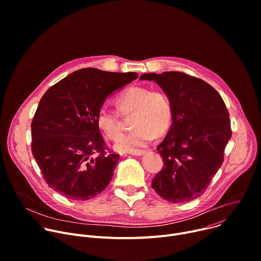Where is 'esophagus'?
Returning <instances> with one entry per match:
<instances>
[{
  "instance_id": "obj_1",
  "label": "esophagus",
  "mask_w": 261,
  "mask_h": 261,
  "mask_svg": "<svg viewBox=\"0 0 261 261\" xmlns=\"http://www.w3.org/2000/svg\"><path fill=\"white\" fill-rule=\"evenodd\" d=\"M145 152H146L145 149H135V150L130 151L129 153H131V154H133V155H141V154H143V153H145Z\"/></svg>"
}]
</instances>
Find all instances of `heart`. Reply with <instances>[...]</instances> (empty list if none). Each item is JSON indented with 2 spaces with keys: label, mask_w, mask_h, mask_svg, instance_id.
<instances>
[{
  "label": "heart",
  "mask_w": 261,
  "mask_h": 261,
  "mask_svg": "<svg viewBox=\"0 0 261 261\" xmlns=\"http://www.w3.org/2000/svg\"><path fill=\"white\" fill-rule=\"evenodd\" d=\"M116 105L118 112L123 116L133 113L131 118L133 130L121 137L116 144L118 150L132 151L143 146L153 138L154 134H164L171 126L172 103L163 90L131 86L116 98ZM96 122L109 140H118L123 132L119 114L110 109L101 108L97 113Z\"/></svg>",
  "instance_id": "obj_1"
}]
</instances>
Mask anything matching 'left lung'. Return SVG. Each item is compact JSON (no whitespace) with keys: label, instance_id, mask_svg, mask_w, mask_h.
Returning <instances> with one entry per match:
<instances>
[{"label":"left lung","instance_id":"1","mask_svg":"<svg viewBox=\"0 0 261 261\" xmlns=\"http://www.w3.org/2000/svg\"><path fill=\"white\" fill-rule=\"evenodd\" d=\"M170 97L173 121L156 147L164 165L151 188L163 199L186 203L199 198L223 163L231 137L228 111L218 92L205 81L180 71L144 73Z\"/></svg>","mask_w":261,"mask_h":261}]
</instances>
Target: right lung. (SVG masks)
Masks as SVG:
<instances>
[{"mask_svg": "<svg viewBox=\"0 0 261 261\" xmlns=\"http://www.w3.org/2000/svg\"><path fill=\"white\" fill-rule=\"evenodd\" d=\"M137 77L88 67L46 91L31 127L32 152L49 188L75 201L105 191L120 154L106 145L96 116L108 96Z\"/></svg>", "mask_w": 261, "mask_h": 261, "instance_id": "1", "label": "right lung"}]
</instances>
